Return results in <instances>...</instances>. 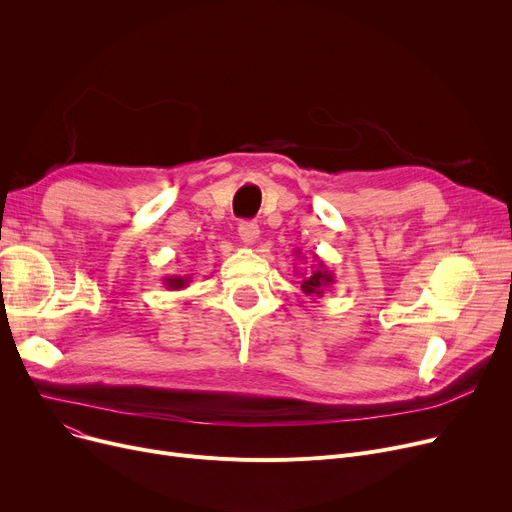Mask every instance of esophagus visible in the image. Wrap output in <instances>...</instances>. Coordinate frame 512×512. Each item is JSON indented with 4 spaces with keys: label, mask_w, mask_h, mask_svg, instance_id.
Wrapping results in <instances>:
<instances>
[{
    "label": "esophagus",
    "mask_w": 512,
    "mask_h": 512,
    "mask_svg": "<svg viewBox=\"0 0 512 512\" xmlns=\"http://www.w3.org/2000/svg\"><path fill=\"white\" fill-rule=\"evenodd\" d=\"M238 236L242 242H245V245H255L259 238V226L255 222H240Z\"/></svg>",
    "instance_id": "obj_1"
}]
</instances>
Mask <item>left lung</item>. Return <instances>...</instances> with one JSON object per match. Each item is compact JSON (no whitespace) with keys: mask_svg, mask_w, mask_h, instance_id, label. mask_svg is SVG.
Wrapping results in <instances>:
<instances>
[{"mask_svg":"<svg viewBox=\"0 0 512 512\" xmlns=\"http://www.w3.org/2000/svg\"><path fill=\"white\" fill-rule=\"evenodd\" d=\"M294 255L301 257V251H297ZM313 259H315V263L311 265V272L307 276L303 274L301 288L307 297H324L326 288H330L334 284V274L328 270L324 259H319L317 255H313Z\"/></svg>","mask_w":512,"mask_h":512,"instance_id":"1","label":"left lung"}]
</instances>
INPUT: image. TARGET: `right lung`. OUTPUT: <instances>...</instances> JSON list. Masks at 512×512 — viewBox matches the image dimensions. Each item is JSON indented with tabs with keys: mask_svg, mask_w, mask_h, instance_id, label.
<instances>
[{
	"mask_svg": "<svg viewBox=\"0 0 512 512\" xmlns=\"http://www.w3.org/2000/svg\"><path fill=\"white\" fill-rule=\"evenodd\" d=\"M188 282H191V276H180V274H174V276H166L164 278V286L168 290H182L188 286Z\"/></svg>",
	"mask_w": 512,
	"mask_h": 512,
	"instance_id": "obj_1",
	"label": "right lung"
}]
</instances>
